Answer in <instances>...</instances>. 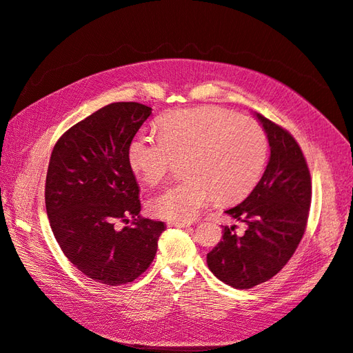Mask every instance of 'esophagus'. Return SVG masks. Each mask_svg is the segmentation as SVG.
<instances>
[{
  "mask_svg": "<svg viewBox=\"0 0 353 353\" xmlns=\"http://www.w3.org/2000/svg\"><path fill=\"white\" fill-rule=\"evenodd\" d=\"M191 223H185V221H170L168 227H179V228H183V227H190Z\"/></svg>",
  "mask_w": 353,
  "mask_h": 353,
  "instance_id": "34e87169",
  "label": "esophagus"
}]
</instances>
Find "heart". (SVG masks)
Listing matches in <instances>:
<instances>
[{
    "label": "heart",
    "mask_w": 353,
    "mask_h": 353,
    "mask_svg": "<svg viewBox=\"0 0 353 353\" xmlns=\"http://www.w3.org/2000/svg\"><path fill=\"white\" fill-rule=\"evenodd\" d=\"M161 134L141 130L129 144V165L143 182L154 185L186 158L185 179L147 201L150 214L191 221L216 196L230 203L247 196L263 176L269 139L263 126L219 106L183 108L165 114Z\"/></svg>",
    "instance_id": "heart-1"
}]
</instances>
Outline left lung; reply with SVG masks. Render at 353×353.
I'll return each mask as SVG.
<instances>
[{"label":"left lung","instance_id":"left-lung-1","mask_svg":"<svg viewBox=\"0 0 353 353\" xmlns=\"http://www.w3.org/2000/svg\"><path fill=\"white\" fill-rule=\"evenodd\" d=\"M263 125L270 158L252 192L227 215L247 228L224 227L223 239L208 254L209 269L234 289L266 283L288 265L305 233L311 204L307 159L293 135L257 114Z\"/></svg>","mask_w":353,"mask_h":353}]
</instances>
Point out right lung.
<instances>
[{
  "label": "right lung",
  "mask_w": 353,
  "mask_h": 353,
  "mask_svg": "<svg viewBox=\"0 0 353 353\" xmlns=\"http://www.w3.org/2000/svg\"><path fill=\"white\" fill-rule=\"evenodd\" d=\"M138 102H116L59 138L49 161L45 204L64 256L106 285L132 283L152 265L162 221L139 215V188L129 144L150 117ZM119 222L125 224L119 229Z\"/></svg>",
  "instance_id": "1"
}]
</instances>
